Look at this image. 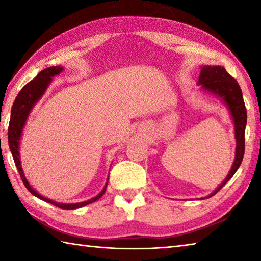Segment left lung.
Returning a JSON list of instances; mask_svg holds the SVG:
<instances>
[{"mask_svg": "<svg viewBox=\"0 0 261 261\" xmlns=\"http://www.w3.org/2000/svg\"><path fill=\"white\" fill-rule=\"evenodd\" d=\"M198 85H201L203 90L214 94L215 96L222 99V102L228 107L232 119L234 122V132H236V157L231 170L229 171L226 178L222 181L216 190L208 195L206 198L215 195L226 182H228L232 176L236 174L238 168L242 163L243 154H245V130L247 124V110L241 88L238 82L232 77L224 67L221 66H202L201 74L198 77Z\"/></svg>", "mask_w": 261, "mask_h": 261, "instance_id": "left-lung-1", "label": "left lung"}]
</instances>
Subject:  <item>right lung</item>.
I'll return each instance as SVG.
<instances>
[{
    "label": "right lung",
    "instance_id": "add662e5",
    "mask_svg": "<svg viewBox=\"0 0 261 261\" xmlns=\"http://www.w3.org/2000/svg\"><path fill=\"white\" fill-rule=\"evenodd\" d=\"M62 66H51V67H48L46 69L41 70L35 79H33L31 82L28 83L19 92L18 96L15 97V101L13 103L12 110H11V119H10V124H9V131H8V139H9V147L11 153H12L13 159L16 168L19 170V174L22 181H23L24 186L27 187V190L29 191L32 195H35L36 197L42 199L47 203H50L55 206L60 207L63 210H75V208H80L85 206V205L91 204L93 202L97 201V199L101 198L103 196V194L105 193V190H107V185H108V180L107 184H105L104 188L101 191V193L97 194L95 197H93L88 201L82 202V203H71V204H64V203H58L55 202L53 199H49L47 197H43L40 195L38 192H36L33 188L30 186L29 181L27 180L23 169L21 167V160H20V152H19V145H20V139L22 136V131H23L24 124L28 119V115L30 114L32 108L35 107V104L41 98V96L45 94L47 87L53 81V77L60 74L63 71ZM109 179V178H108Z\"/></svg>",
    "mask_w": 261,
    "mask_h": 261
}]
</instances>
